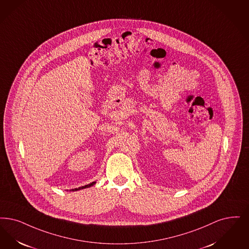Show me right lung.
Instances as JSON below:
<instances>
[{
	"instance_id": "add662e5",
	"label": "right lung",
	"mask_w": 249,
	"mask_h": 249,
	"mask_svg": "<svg viewBox=\"0 0 249 249\" xmlns=\"http://www.w3.org/2000/svg\"><path fill=\"white\" fill-rule=\"evenodd\" d=\"M95 184V181H92L91 183H89V184H87V185H85V186H81V187H79V188H75V189L70 190V191H78V190L81 189H85V188H89L90 186H92V185H94Z\"/></svg>"
}]
</instances>
